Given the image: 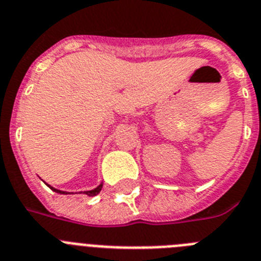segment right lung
I'll list each match as a JSON object with an SVG mask.
<instances>
[{
    "label": "right lung",
    "instance_id": "add662e5",
    "mask_svg": "<svg viewBox=\"0 0 261 261\" xmlns=\"http://www.w3.org/2000/svg\"><path fill=\"white\" fill-rule=\"evenodd\" d=\"M49 187V185H48ZM51 188L52 190H54V192H56V193H62V194H67L65 193V192H62V190H58V189H55V188H52V187H49ZM101 189H102V184L101 185H98V187L96 188V189H93V190H88V192H85V194H88V196H96V194H98L99 192H101Z\"/></svg>",
    "mask_w": 261,
    "mask_h": 261
}]
</instances>
